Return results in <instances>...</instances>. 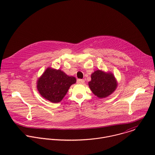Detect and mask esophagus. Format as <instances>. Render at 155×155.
<instances>
[{"instance_id": "1", "label": "esophagus", "mask_w": 155, "mask_h": 155, "mask_svg": "<svg viewBox=\"0 0 155 155\" xmlns=\"http://www.w3.org/2000/svg\"><path fill=\"white\" fill-rule=\"evenodd\" d=\"M77 83L78 84H83L84 83V80L83 79H78Z\"/></svg>"}]
</instances>
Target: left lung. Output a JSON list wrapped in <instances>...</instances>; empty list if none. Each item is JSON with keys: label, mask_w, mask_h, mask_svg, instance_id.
Wrapping results in <instances>:
<instances>
[{"label": "left lung", "mask_w": 155, "mask_h": 155, "mask_svg": "<svg viewBox=\"0 0 155 155\" xmlns=\"http://www.w3.org/2000/svg\"><path fill=\"white\" fill-rule=\"evenodd\" d=\"M88 84L94 95L99 98H104L116 90L117 81L113 74L97 70L91 74V80Z\"/></svg>", "instance_id": "1"}]
</instances>
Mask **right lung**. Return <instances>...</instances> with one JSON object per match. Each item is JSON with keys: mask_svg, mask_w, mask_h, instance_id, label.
Returning a JSON list of instances; mask_svg holds the SVG:
<instances>
[{"mask_svg": "<svg viewBox=\"0 0 155 155\" xmlns=\"http://www.w3.org/2000/svg\"><path fill=\"white\" fill-rule=\"evenodd\" d=\"M75 83V77L68 76L61 70L48 68L37 80V87L43 98L58 103L67 94L70 86Z\"/></svg>", "mask_w": 155, "mask_h": 155, "instance_id": "right-lung-1", "label": "right lung"}]
</instances>
